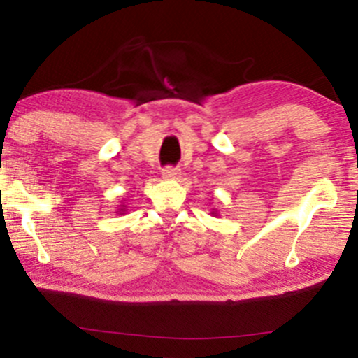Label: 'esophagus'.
<instances>
[{"label":"esophagus","mask_w":358,"mask_h":358,"mask_svg":"<svg viewBox=\"0 0 358 358\" xmlns=\"http://www.w3.org/2000/svg\"><path fill=\"white\" fill-rule=\"evenodd\" d=\"M162 175H163V178L173 180V178H178V176H180V170H178V168H173V166H165V168H163Z\"/></svg>","instance_id":"esophagus-1"}]
</instances>
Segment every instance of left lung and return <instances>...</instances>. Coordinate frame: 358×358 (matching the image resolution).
Instances as JSON below:
<instances>
[{
	"mask_svg": "<svg viewBox=\"0 0 358 358\" xmlns=\"http://www.w3.org/2000/svg\"><path fill=\"white\" fill-rule=\"evenodd\" d=\"M212 215H219V213H217V210H215V208H213V212H212Z\"/></svg>",
	"mask_w": 358,
	"mask_h": 358,
	"instance_id": "left-lung-1",
	"label": "left lung"
}]
</instances>
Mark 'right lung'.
<instances>
[{"mask_svg": "<svg viewBox=\"0 0 358 358\" xmlns=\"http://www.w3.org/2000/svg\"><path fill=\"white\" fill-rule=\"evenodd\" d=\"M126 212V205H119V208H117V212L116 213H119V215H122V213Z\"/></svg>", "mask_w": 358, "mask_h": 358, "instance_id": "right-lung-1", "label": "right lung"}]
</instances>
